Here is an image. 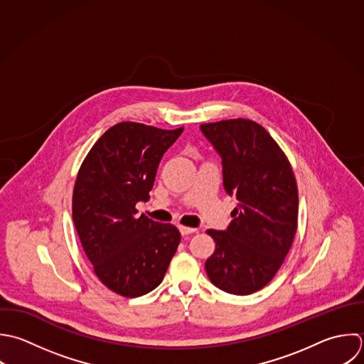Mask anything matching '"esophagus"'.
Returning a JSON list of instances; mask_svg holds the SVG:
<instances>
[{"label":"esophagus","instance_id":"obj_1","mask_svg":"<svg viewBox=\"0 0 364 364\" xmlns=\"http://www.w3.org/2000/svg\"><path fill=\"white\" fill-rule=\"evenodd\" d=\"M178 230H180L181 235H188V234L197 232V228H191V227H186V225H180Z\"/></svg>","mask_w":364,"mask_h":364}]
</instances>
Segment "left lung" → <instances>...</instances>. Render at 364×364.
<instances>
[{
	"mask_svg": "<svg viewBox=\"0 0 364 364\" xmlns=\"http://www.w3.org/2000/svg\"><path fill=\"white\" fill-rule=\"evenodd\" d=\"M223 159V183L238 200L225 231L205 261L210 281L224 292L250 295L267 287L288 255L298 228V184L272 136L250 119L201 124Z\"/></svg>",
	"mask_w": 364,
	"mask_h": 364,
	"instance_id": "8db88e82",
	"label": "left lung"
}]
</instances>
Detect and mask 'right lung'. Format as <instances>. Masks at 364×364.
<instances>
[{
	"mask_svg": "<svg viewBox=\"0 0 364 364\" xmlns=\"http://www.w3.org/2000/svg\"><path fill=\"white\" fill-rule=\"evenodd\" d=\"M184 127L164 130L122 122L106 130L85 157L73 187L72 218L99 281L124 298L157 288L180 244V231L144 214L159 163Z\"/></svg>",
	"mask_w": 364,
	"mask_h": 364,
	"instance_id": "add662e5",
	"label": "right lung"
}]
</instances>
